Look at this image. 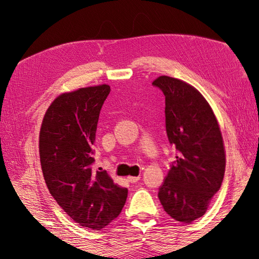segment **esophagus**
<instances>
[{
    "mask_svg": "<svg viewBox=\"0 0 259 259\" xmlns=\"http://www.w3.org/2000/svg\"><path fill=\"white\" fill-rule=\"evenodd\" d=\"M139 180H140V176H137V177H135V176H129L128 177L129 183H133V184L137 183V181H139Z\"/></svg>",
    "mask_w": 259,
    "mask_h": 259,
    "instance_id": "34e87169",
    "label": "esophagus"
}]
</instances>
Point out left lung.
Returning <instances> with one entry per match:
<instances>
[{
  "label": "left lung",
  "mask_w": 259,
  "mask_h": 259,
  "mask_svg": "<svg viewBox=\"0 0 259 259\" xmlns=\"http://www.w3.org/2000/svg\"><path fill=\"white\" fill-rule=\"evenodd\" d=\"M152 84L166 97V131L178 151L158 197L170 217L190 224L205 214L223 183L226 151L221 126L195 87L167 75Z\"/></svg>",
  "instance_id": "obj_1"
}]
</instances>
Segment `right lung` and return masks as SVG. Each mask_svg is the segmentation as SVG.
I'll list each match as a JSON object with an SVG mask.
<instances>
[{
	"instance_id": "obj_1",
	"label": "right lung",
	"mask_w": 259,
	"mask_h": 259,
	"mask_svg": "<svg viewBox=\"0 0 259 259\" xmlns=\"http://www.w3.org/2000/svg\"><path fill=\"white\" fill-rule=\"evenodd\" d=\"M108 84L80 88L57 97L43 117L38 151L50 194L80 226L100 230L119 216L128 189L107 171L92 170V146Z\"/></svg>"
}]
</instances>
